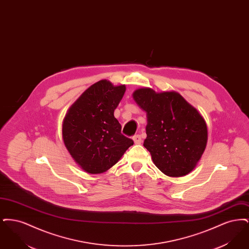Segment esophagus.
I'll return each instance as SVG.
<instances>
[{
  "label": "esophagus",
  "instance_id": "34e87169",
  "mask_svg": "<svg viewBox=\"0 0 249 249\" xmlns=\"http://www.w3.org/2000/svg\"><path fill=\"white\" fill-rule=\"evenodd\" d=\"M132 140H133L134 143H136V144H139V143L142 142V138H141V136H140L139 134L134 135V136L132 137Z\"/></svg>",
  "mask_w": 249,
  "mask_h": 249
}]
</instances>
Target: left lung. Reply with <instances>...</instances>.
Segmentation results:
<instances>
[{
    "label": "left lung",
    "mask_w": 249,
    "mask_h": 249,
    "mask_svg": "<svg viewBox=\"0 0 249 249\" xmlns=\"http://www.w3.org/2000/svg\"><path fill=\"white\" fill-rule=\"evenodd\" d=\"M132 98L146 113L143 146L155 165L171 178L190 174L200 161L208 139L207 125L200 112L174 90L156 92L141 88Z\"/></svg>",
    "instance_id": "8db88e82"
}]
</instances>
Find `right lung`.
I'll list each match as a JSON object with an SVG mask.
<instances>
[{
  "label": "right lung",
  "instance_id": "1",
  "mask_svg": "<svg viewBox=\"0 0 249 249\" xmlns=\"http://www.w3.org/2000/svg\"><path fill=\"white\" fill-rule=\"evenodd\" d=\"M126 91L107 79L91 85L71 105L62 122V140L86 173L97 175L115 165L133 141L121 134L114 112Z\"/></svg>",
  "mask_w": 249,
  "mask_h": 249
}]
</instances>
